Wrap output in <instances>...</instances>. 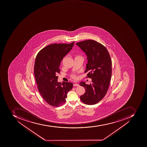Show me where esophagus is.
<instances>
[{"label":"esophagus","instance_id":"1","mask_svg":"<svg viewBox=\"0 0 147 147\" xmlns=\"http://www.w3.org/2000/svg\"><path fill=\"white\" fill-rule=\"evenodd\" d=\"M79 86V85L78 84H77V83H74V84H73L74 87H78Z\"/></svg>","mask_w":147,"mask_h":147}]
</instances>
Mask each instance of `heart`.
<instances>
[{"mask_svg":"<svg viewBox=\"0 0 147 147\" xmlns=\"http://www.w3.org/2000/svg\"><path fill=\"white\" fill-rule=\"evenodd\" d=\"M71 77L72 78L74 79H77V77L75 75H73L71 76Z\"/></svg>","mask_w":147,"mask_h":147,"instance_id":"1","label":"heart"}]
</instances>
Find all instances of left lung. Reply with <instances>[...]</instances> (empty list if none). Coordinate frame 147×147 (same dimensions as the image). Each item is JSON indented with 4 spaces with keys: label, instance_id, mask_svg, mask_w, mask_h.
Instances as JSON below:
<instances>
[{
    "label": "left lung",
    "instance_id": "left-lung-1",
    "mask_svg": "<svg viewBox=\"0 0 147 147\" xmlns=\"http://www.w3.org/2000/svg\"><path fill=\"white\" fill-rule=\"evenodd\" d=\"M85 53L88 59L85 72L92 79V83L87 85L82 82L79 84L85 89L80 96L82 102L95 105L104 98L109 87L112 74V61L109 53L101 43L93 40H85L76 43Z\"/></svg>",
    "mask_w": 147,
    "mask_h": 147
}]
</instances>
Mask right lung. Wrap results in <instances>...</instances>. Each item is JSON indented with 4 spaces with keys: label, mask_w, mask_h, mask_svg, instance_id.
<instances>
[{
    "label": "right lung",
    "mask_w": 147,
    "mask_h": 147,
    "mask_svg": "<svg viewBox=\"0 0 147 147\" xmlns=\"http://www.w3.org/2000/svg\"><path fill=\"white\" fill-rule=\"evenodd\" d=\"M74 42L53 43L39 52L34 64V75L39 92L49 105L58 107L65 103L73 83L58 82L60 62L72 49Z\"/></svg>",
    "instance_id": "right-lung-1"
}]
</instances>
